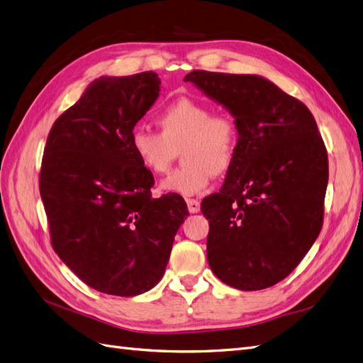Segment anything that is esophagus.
I'll return each mask as SVG.
<instances>
[{
	"label": "esophagus",
	"instance_id": "1",
	"mask_svg": "<svg viewBox=\"0 0 363 363\" xmlns=\"http://www.w3.org/2000/svg\"><path fill=\"white\" fill-rule=\"evenodd\" d=\"M188 211L191 212V213H196V212H200V201L199 200H194V199H189L188 201Z\"/></svg>",
	"mask_w": 363,
	"mask_h": 363
}]
</instances>
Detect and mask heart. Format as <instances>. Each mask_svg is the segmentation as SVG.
I'll return each instance as SVG.
<instances>
[{
  "instance_id": "b5f03b06",
  "label": "heart",
  "mask_w": 363,
  "mask_h": 363,
  "mask_svg": "<svg viewBox=\"0 0 363 363\" xmlns=\"http://www.w3.org/2000/svg\"><path fill=\"white\" fill-rule=\"evenodd\" d=\"M159 133L135 128L130 147L135 157L151 174L167 172L175 150L184 162L160 183L168 194L191 196L204 191L212 175L225 174L236 156L239 130L228 115H213L207 104L192 98H177L157 116Z\"/></svg>"
}]
</instances>
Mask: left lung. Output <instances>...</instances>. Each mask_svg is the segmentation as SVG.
Returning <instances> with one entry per match:
<instances>
[{
    "mask_svg": "<svg viewBox=\"0 0 363 363\" xmlns=\"http://www.w3.org/2000/svg\"><path fill=\"white\" fill-rule=\"evenodd\" d=\"M235 118L239 144L223 188L201 203L207 262L240 291L272 286L296 268L323 227L327 151L300 100L255 74L184 77Z\"/></svg>",
    "mask_w": 363,
    "mask_h": 363,
    "instance_id": "left-lung-1",
    "label": "left lung"
}]
</instances>
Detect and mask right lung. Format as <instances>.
<instances>
[{
	"label": "right lung",
	"mask_w": 363,
	"mask_h": 363,
	"mask_svg": "<svg viewBox=\"0 0 363 363\" xmlns=\"http://www.w3.org/2000/svg\"><path fill=\"white\" fill-rule=\"evenodd\" d=\"M155 72L100 77L54 123L39 188L54 251L87 286L133 296L155 288L189 216L179 194L151 199L155 177L130 136L156 103Z\"/></svg>",
	"instance_id": "right-lung-1"
}]
</instances>
